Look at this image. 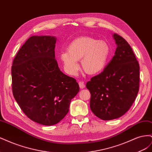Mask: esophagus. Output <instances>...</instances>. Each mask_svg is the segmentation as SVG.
<instances>
[{"instance_id": "34e87169", "label": "esophagus", "mask_w": 152, "mask_h": 152, "mask_svg": "<svg viewBox=\"0 0 152 152\" xmlns=\"http://www.w3.org/2000/svg\"><path fill=\"white\" fill-rule=\"evenodd\" d=\"M79 87H80V89L85 88V85L84 84V83L82 82H79Z\"/></svg>"}]
</instances>
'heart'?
<instances>
[{
	"label": "heart",
	"mask_w": 152,
	"mask_h": 152,
	"mask_svg": "<svg viewBox=\"0 0 152 152\" xmlns=\"http://www.w3.org/2000/svg\"><path fill=\"white\" fill-rule=\"evenodd\" d=\"M109 45L104 40H98L90 36H81L68 44L66 51L59 58L68 74L75 75L79 70L80 60L82 70L89 75L102 72L107 65L110 56Z\"/></svg>",
	"instance_id": "b5f03b06"
}]
</instances>
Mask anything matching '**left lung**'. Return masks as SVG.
I'll use <instances>...</instances> for the list:
<instances>
[{"instance_id":"1","label":"left lung","mask_w":152,"mask_h":152,"mask_svg":"<svg viewBox=\"0 0 152 152\" xmlns=\"http://www.w3.org/2000/svg\"><path fill=\"white\" fill-rule=\"evenodd\" d=\"M113 38L117 48L112 61L86 84L91 95V111L104 121L125 114L139 91L140 66L133 50L121 36L113 34Z\"/></svg>"}]
</instances>
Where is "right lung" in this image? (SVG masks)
Wrapping results in <instances>:
<instances>
[{
	"label": "right lung",
	"instance_id": "add662e5",
	"mask_svg": "<svg viewBox=\"0 0 152 152\" xmlns=\"http://www.w3.org/2000/svg\"><path fill=\"white\" fill-rule=\"evenodd\" d=\"M56 42L53 36H31L18 52L11 68L14 98L27 117L44 126L60 122L79 91L76 80L59 70Z\"/></svg>",
	"mask_w": 152,
	"mask_h": 152
}]
</instances>
